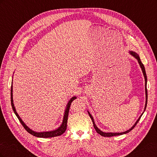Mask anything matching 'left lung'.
Masks as SVG:
<instances>
[{
    "mask_svg": "<svg viewBox=\"0 0 157 157\" xmlns=\"http://www.w3.org/2000/svg\"><path fill=\"white\" fill-rule=\"evenodd\" d=\"M129 53L132 56H134V58L137 60V61H138V63H139V64H140V67H141V70H142V72H143V74H144V78H145V99H146V100H145V108H144V111H145V109H146V107H147V87H146V85H147V75H146V72H145V67H144V64L141 63V59H140V56H139V55L137 54V53H136V52H133V51H129ZM144 111L142 113V114L141 115H140V117H139V118L137 120V121L136 122V123L135 124L133 125V126L131 128H130L129 130H126V131H125V132H117V133H114V132H102L101 130H99V128L97 127V126L96 125V124H95V122H94V118H93V117L92 116V115L90 113V112L89 111H88V115H89V116L90 117V118H91V119H92V122H93V124H94V128H95V130H96V132L98 133L99 134H100L101 136H104V137H111V136H119V135H122V134H127V133H128V132H130L133 128H134L136 126V124H137V123L139 122V121H140V118H141V117L142 116V115H143L144 114Z\"/></svg>",
    "mask_w": 157,
    "mask_h": 157,
    "instance_id": "obj_1",
    "label": "left lung"
}]
</instances>
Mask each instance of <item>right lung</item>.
Wrapping results in <instances>:
<instances>
[{
  "mask_svg": "<svg viewBox=\"0 0 157 157\" xmlns=\"http://www.w3.org/2000/svg\"><path fill=\"white\" fill-rule=\"evenodd\" d=\"M13 86H12H12H11V104H12V107L13 109V111L14 112V113L16 114V117L18 118L19 121L21 122V124H22V126L24 127L25 129L31 134V135L34 136L35 137H56V136H61V134H63V133L65 132L66 129H67V118H68V115H69V109H70V106L71 104L72 103V101L77 98L76 96H73L71 98L69 101H68L67 105H66V108L64 112V115H63V122L61 123V124L57 128L56 130H54L52 131H48V132H36L35 131H33L31 129L28 127L23 121L21 120V118H20V117L19 116V115L17 114L16 108L14 107V104H13Z\"/></svg>",
  "mask_w": 157,
  "mask_h": 157,
  "instance_id": "add662e5",
  "label": "right lung"
}]
</instances>
